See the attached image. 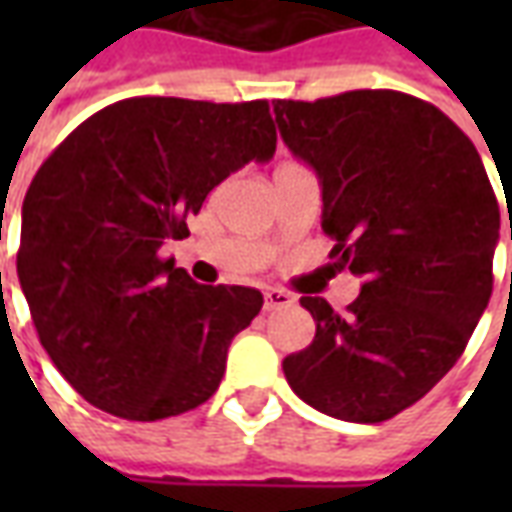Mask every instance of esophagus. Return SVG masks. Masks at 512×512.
I'll return each mask as SVG.
<instances>
[{"label":"esophagus","mask_w":512,"mask_h":512,"mask_svg":"<svg viewBox=\"0 0 512 512\" xmlns=\"http://www.w3.org/2000/svg\"><path fill=\"white\" fill-rule=\"evenodd\" d=\"M263 299H266V310L274 312V310H285V307H290L293 304V296L290 293H285V290H277V288H268L266 293H263Z\"/></svg>","instance_id":"1"}]
</instances>
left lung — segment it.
<instances>
[{"instance_id":"8db88e82","label":"left lung","mask_w":512,"mask_h":512,"mask_svg":"<svg viewBox=\"0 0 512 512\" xmlns=\"http://www.w3.org/2000/svg\"><path fill=\"white\" fill-rule=\"evenodd\" d=\"M274 115L321 180L329 257L365 279L345 315L301 296L315 340L282 370L323 414L384 422L461 359L494 290L499 202L472 139L414 95L274 101Z\"/></svg>"}]
</instances>
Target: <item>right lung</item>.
<instances>
[{
	"instance_id": "add662e5",
	"label": "right lung",
	"mask_w": 512,
	"mask_h": 512,
	"mask_svg": "<svg viewBox=\"0 0 512 512\" xmlns=\"http://www.w3.org/2000/svg\"><path fill=\"white\" fill-rule=\"evenodd\" d=\"M268 101L126 98L65 136L21 208L18 282L40 345L101 411L156 422L219 389L255 288L197 285L158 255L230 172L268 161Z\"/></svg>"
}]
</instances>
